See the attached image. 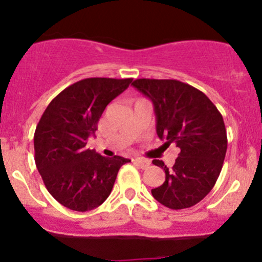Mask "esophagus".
<instances>
[{
	"label": "esophagus",
	"mask_w": 262,
	"mask_h": 262,
	"mask_svg": "<svg viewBox=\"0 0 262 262\" xmlns=\"http://www.w3.org/2000/svg\"><path fill=\"white\" fill-rule=\"evenodd\" d=\"M134 162L140 167V169H148L150 166V161L144 160V159H135Z\"/></svg>",
	"instance_id": "esophagus-1"
}]
</instances>
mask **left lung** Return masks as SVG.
Masks as SVG:
<instances>
[{
  "label": "left lung",
  "instance_id": "obj_1",
  "mask_svg": "<svg viewBox=\"0 0 262 262\" xmlns=\"http://www.w3.org/2000/svg\"><path fill=\"white\" fill-rule=\"evenodd\" d=\"M132 85L154 104L158 137L181 150L171 169L152 160L165 171V182L151 189L152 197L167 208H189L214 187L223 167V117L202 91L181 81L137 79Z\"/></svg>",
  "mask_w": 262,
  "mask_h": 262
}]
</instances>
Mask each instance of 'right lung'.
Here are the masks:
<instances>
[{
    "instance_id": "add662e5",
    "label": "right lung",
    "mask_w": 262,
    "mask_h": 262,
    "mask_svg": "<svg viewBox=\"0 0 262 262\" xmlns=\"http://www.w3.org/2000/svg\"><path fill=\"white\" fill-rule=\"evenodd\" d=\"M133 79L91 77L73 83L44 111L34 133L35 165L49 193L66 208L86 212L111 194L117 173L130 160L86 148L107 104Z\"/></svg>"
}]
</instances>
